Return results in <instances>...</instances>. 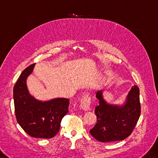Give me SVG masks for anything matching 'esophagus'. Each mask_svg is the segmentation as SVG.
Masks as SVG:
<instances>
[{
    "mask_svg": "<svg viewBox=\"0 0 158 158\" xmlns=\"http://www.w3.org/2000/svg\"><path fill=\"white\" fill-rule=\"evenodd\" d=\"M90 104H91V98L88 95H85L81 101V107L82 110L84 111H89L91 110L90 108Z\"/></svg>",
    "mask_w": 158,
    "mask_h": 158,
    "instance_id": "obj_1",
    "label": "esophagus"
}]
</instances>
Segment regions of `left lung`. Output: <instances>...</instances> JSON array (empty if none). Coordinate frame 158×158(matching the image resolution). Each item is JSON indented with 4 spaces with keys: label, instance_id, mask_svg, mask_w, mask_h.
<instances>
[{
    "label": "left lung",
    "instance_id": "obj_1",
    "mask_svg": "<svg viewBox=\"0 0 158 158\" xmlns=\"http://www.w3.org/2000/svg\"><path fill=\"white\" fill-rule=\"evenodd\" d=\"M99 101L95 107L97 123L90 130L91 135L101 142H112L126 139L131 135L141 114L139 87L129 91L122 106L107 103L103 98V91L96 93Z\"/></svg>",
    "mask_w": 158,
    "mask_h": 158
}]
</instances>
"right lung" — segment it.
<instances>
[{"label":"right lung","instance_id":"add662e5","mask_svg":"<svg viewBox=\"0 0 158 158\" xmlns=\"http://www.w3.org/2000/svg\"><path fill=\"white\" fill-rule=\"evenodd\" d=\"M35 64H31L22 72L14 86L15 115L28 135L35 138L50 139L59 132L61 120L69 112V100L56 98L43 102L30 95L26 81Z\"/></svg>","mask_w":158,"mask_h":158}]
</instances>
